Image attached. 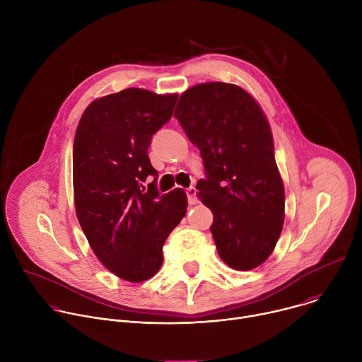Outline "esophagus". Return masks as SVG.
I'll use <instances>...</instances> for the list:
<instances>
[{"mask_svg":"<svg viewBox=\"0 0 362 362\" xmlns=\"http://www.w3.org/2000/svg\"><path fill=\"white\" fill-rule=\"evenodd\" d=\"M186 194H187V200L190 204H194L197 202V190L194 186H190L186 189Z\"/></svg>","mask_w":362,"mask_h":362,"instance_id":"obj_1","label":"esophagus"}]
</instances>
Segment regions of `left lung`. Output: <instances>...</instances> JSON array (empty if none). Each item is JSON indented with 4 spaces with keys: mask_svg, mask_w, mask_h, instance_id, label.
Here are the masks:
<instances>
[{
    "mask_svg": "<svg viewBox=\"0 0 362 362\" xmlns=\"http://www.w3.org/2000/svg\"><path fill=\"white\" fill-rule=\"evenodd\" d=\"M175 117L200 151L206 177L196 189L214 214L221 259L238 271L259 267L285 218L284 183L261 107L235 84L204 83L180 95Z\"/></svg>",
    "mask_w": 362,
    "mask_h": 362,
    "instance_id": "left-lung-1",
    "label": "left lung"
}]
</instances>
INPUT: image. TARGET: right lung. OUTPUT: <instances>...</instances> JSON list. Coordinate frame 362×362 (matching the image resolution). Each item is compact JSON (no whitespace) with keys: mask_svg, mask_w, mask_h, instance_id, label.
<instances>
[{"mask_svg":"<svg viewBox=\"0 0 362 362\" xmlns=\"http://www.w3.org/2000/svg\"><path fill=\"white\" fill-rule=\"evenodd\" d=\"M176 101L175 94L126 88L94 100L76 130L73 185L80 226L98 261L130 282L158 274L163 245L186 214V193L162 194L147 154Z\"/></svg>","mask_w":362,"mask_h":362,"instance_id":"right-lung-1","label":"right lung"}]
</instances>
